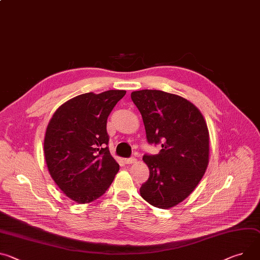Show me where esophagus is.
<instances>
[{
	"label": "esophagus",
	"mask_w": 260,
	"mask_h": 260,
	"mask_svg": "<svg viewBox=\"0 0 260 260\" xmlns=\"http://www.w3.org/2000/svg\"><path fill=\"white\" fill-rule=\"evenodd\" d=\"M124 161H125V164L129 165V164H134V162H136V161H137V159H136L135 157H128V158H125V159H124Z\"/></svg>",
	"instance_id": "obj_1"
}]
</instances>
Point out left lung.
<instances>
[{
    "label": "left lung",
    "instance_id": "1",
    "mask_svg": "<svg viewBox=\"0 0 260 260\" xmlns=\"http://www.w3.org/2000/svg\"><path fill=\"white\" fill-rule=\"evenodd\" d=\"M131 98L142 115L148 143L161 145L157 154L143 156L149 178L140 195L155 207H173L195 190L207 168L206 122L198 108L175 94L146 89Z\"/></svg>",
    "mask_w": 260,
    "mask_h": 260
}]
</instances>
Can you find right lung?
I'll list each match as a JSON object with an SVG mask.
<instances>
[{
    "label": "right lung",
    "instance_id": "add662e5",
    "mask_svg": "<svg viewBox=\"0 0 260 260\" xmlns=\"http://www.w3.org/2000/svg\"><path fill=\"white\" fill-rule=\"evenodd\" d=\"M125 90L85 93L54 113L44 137V157L60 190L78 203L103 196L119 170L108 144L107 120Z\"/></svg>",
    "mask_w": 260,
    "mask_h": 260
}]
</instances>
